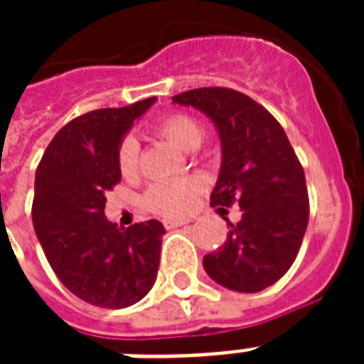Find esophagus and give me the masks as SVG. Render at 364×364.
<instances>
[{
    "label": "esophagus",
    "instance_id": "1",
    "mask_svg": "<svg viewBox=\"0 0 364 364\" xmlns=\"http://www.w3.org/2000/svg\"><path fill=\"white\" fill-rule=\"evenodd\" d=\"M185 225H188V221H164L166 228H179L185 227Z\"/></svg>",
    "mask_w": 364,
    "mask_h": 364
}]
</instances>
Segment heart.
<instances>
[{
  "label": "heart",
  "instance_id": "b5f03b06",
  "mask_svg": "<svg viewBox=\"0 0 364 364\" xmlns=\"http://www.w3.org/2000/svg\"><path fill=\"white\" fill-rule=\"evenodd\" d=\"M160 136L170 139L183 151H194L200 147L204 130L188 115H171L156 126ZM139 162V145L134 137H124L117 151V164L124 177H132L137 171ZM202 191V181L196 177H183L170 181L154 183L145 194V204L151 211L162 217L173 219L193 210L196 196Z\"/></svg>",
  "mask_w": 364,
  "mask_h": 364
}]
</instances>
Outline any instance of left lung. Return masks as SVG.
<instances>
[{
    "label": "left lung",
    "mask_w": 364,
    "mask_h": 364,
    "mask_svg": "<svg viewBox=\"0 0 364 364\" xmlns=\"http://www.w3.org/2000/svg\"><path fill=\"white\" fill-rule=\"evenodd\" d=\"M202 111L219 132L221 170L211 205L236 202L242 219L227 240L204 257L215 283L259 293L291 268L308 227L304 170L279 122L260 104L232 88H194L171 98Z\"/></svg>",
    "instance_id": "8db88e82"
}]
</instances>
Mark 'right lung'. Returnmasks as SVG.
Instances as JSON below:
<instances>
[{
  "instance_id": "obj_1",
  "label": "right lung",
  "mask_w": 364,
  "mask_h": 364,
  "mask_svg": "<svg viewBox=\"0 0 364 364\" xmlns=\"http://www.w3.org/2000/svg\"><path fill=\"white\" fill-rule=\"evenodd\" d=\"M156 98L77 117L53 137L36 171L31 219L58 279L88 304L128 308L159 274L162 223L117 227L105 219V194L121 181L119 145Z\"/></svg>"
}]
</instances>
